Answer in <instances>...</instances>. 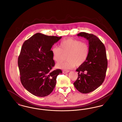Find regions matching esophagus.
I'll list each match as a JSON object with an SVG mask.
<instances>
[{"label": "esophagus", "instance_id": "1", "mask_svg": "<svg viewBox=\"0 0 122 122\" xmlns=\"http://www.w3.org/2000/svg\"><path fill=\"white\" fill-rule=\"evenodd\" d=\"M69 72V70H64L63 71V73L64 74L68 73Z\"/></svg>", "mask_w": 122, "mask_h": 122}]
</instances>
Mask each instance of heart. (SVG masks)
Returning a JSON list of instances; mask_svg holds the SVG:
<instances>
[{
  "label": "heart",
  "mask_w": 122,
  "mask_h": 122,
  "mask_svg": "<svg viewBox=\"0 0 122 122\" xmlns=\"http://www.w3.org/2000/svg\"><path fill=\"white\" fill-rule=\"evenodd\" d=\"M51 53L53 59L57 62L63 61L66 55L68 60L64 63H58L56 67L61 69H70L75 66L79 67L86 62L89 53V46L86 42L69 38L61 41L59 47L53 46Z\"/></svg>",
  "instance_id": "b5f03b06"
}]
</instances>
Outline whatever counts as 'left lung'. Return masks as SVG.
I'll return each instance as SVG.
<instances>
[{"mask_svg": "<svg viewBox=\"0 0 122 122\" xmlns=\"http://www.w3.org/2000/svg\"><path fill=\"white\" fill-rule=\"evenodd\" d=\"M77 36L88 41L89 53L86 62L76 70L78 77L74 85L79 92L86 94L95 91L103 82L107 60L104 45L97 36L84 32Z\"/></svg>", "mask_w": 122, "mask_h": 122, "instance_id": "8db88e82", "label": "left lung"}]
</instances>
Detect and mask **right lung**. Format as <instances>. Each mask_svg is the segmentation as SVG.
Returning a JSON list of instances; mask_svg holds the SVG:
<instances>
[{
    "label": "right lung",
    "mask_w": 122,
    "mask_h": 122,
    "mask_svg": "<svg viewBox=\"0 0 122 122\" xmlns=\"http://www.w3.org/2000/svg\"><path fill=\"white\" fill-rule=\"evenodd\" d=\"M61 37L37 33L23 44L18 59L20 79L24 88L34 96L50 94L57 76L62 73L60 69L52 70L55 62L51 50Z\"/></svg>",
    "instance_id": "obj_1"
}]
</instances>
